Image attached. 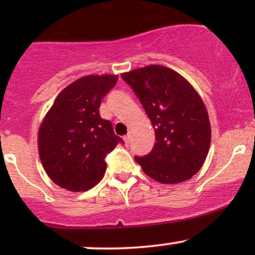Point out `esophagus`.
Wrapping results in <instances>:
<instances>
[{
	"label": "esophagus",
	"mask_w": 255,
	"mask_h": 255,
	"mask_svg": "<svg viewBox=\"0 0 255 255\" xmlns=\"http://www.w3.org/2000/svg\"><path fill=\"white\" fill-rule=\"evenodd\" d=\"M130 139H131V131H128V134H127V135H126V136L124 137V140H125L126 145H129V142H130Z\"/></svg>",
	"instance_id": "obj_1"
}]
</instances>
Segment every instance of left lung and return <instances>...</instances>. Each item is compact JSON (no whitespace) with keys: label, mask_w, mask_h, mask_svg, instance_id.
Returning <instances> with one entry per match:
<instances>
[{"label":"left lung","mask_w":255,"mask_h":255,"mask_svg":"<svg viewBox=\"0 0 255 255\" xmlns=\"http://www.w3.org/2000/svg\"><path fill=\"white\" fill-rule=\"evenodd\" d=\"M121 77L139 98L156 134L150 153L134 159L158 182L189 180L203 166L211 142L209 114L200 96L182 75L158 64Z\"/></svg>","instance_id":"8db88e82"}]
</instances>
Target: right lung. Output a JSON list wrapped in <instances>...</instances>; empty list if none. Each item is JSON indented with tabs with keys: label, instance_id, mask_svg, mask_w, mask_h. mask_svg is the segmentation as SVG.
Listing matches in <instances>:
<instances>
[{
	"label": "right lung",
	"instance_id": "obj_1",
	"mask_svg": "<svg viewBox=\"0 0 255 255\" xmlns=\"http://www.w3.org/2000/svg\"><path fill=\"white\" fill-rule=\"evenodd\" d=\"M118 75H89L60 92L38 133L44 170L57 186L72 192L92 188L107 170L105 157L124 140L101 118L102 99Z\"/></svg>",
	"mask_w": 255,
	"mask_h": 255
}]
</instances>
